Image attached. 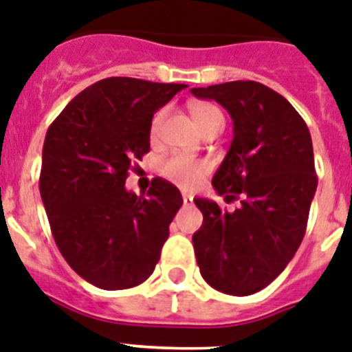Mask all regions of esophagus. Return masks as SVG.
Instances as JSON below:
<instances>
[{"mask_svg": "<svg viewBox=\"0 0 352 352\" xmlns=\"http://www.w3.org/2000/svg\"><path fill=\"white\" fill-rule=\"evenodd\" d=\"M192 203V196L190 194H183V205H190Z\"/></svg>", "mask_w": 352, "mask_h": 352, "instance_id": "esophagus-1", "label": "esophagus"}]
</instances>
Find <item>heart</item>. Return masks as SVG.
<instances>
[{
  "mask_svg": "<svg viewBox=\"0 0 352 352\" xmlns=\"http://www.w3.org/2000/svg\"><path fill=\"white\" fill-rule=\"evenodd\" d=\"M190 115H192L196 126L201 129V133H208L214 129H223L225 127V115L217 106L208 102H197L190 106ZM165 111H158L151 122V136L158 133L162 122H164ZM208 173V164L203 160L187 158V156H173L165 160L162 164V174L165 178L176 183L182 188H192L201 178Z\"/></svg>",
  "mask_w": 352,
  "mask_h": 352,
  "instance_id": "heart-1",
  "label": "heart"
}]
</instances>
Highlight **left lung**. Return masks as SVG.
Listing matches in <instances>:
<instances>
[{"instance_id": "left-lung-1", "label": "left lung", "mask_w": 352, "mask_h": 352, "mask_svg": "<svg viewBox=\"0 0 352 352\" xmlns=\"http://www.w3.org/2000/svg\"><path fill=\"white\" fill-rule=\"evenodd\" d=\"M221 104L234 120V140L212 185L226 203L196 197L203 214L192 235L201 277L214 289L246 297L280 275L300 246L316 192L311 135L297 109L268 86L234 80L192 88Z\"/></svg>"}]
</instances>
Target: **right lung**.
I'll list each match as a JSON object with an SVG mask.
<instances>
[{"mask_svg":"<svg viewBox=\"0 0 352 352\" xmlns=\"http://www.w3.org/2000/svg\"><path fill=\"white\" fill-rule=\"evenodd\" d=\"M183 88L102 78L48 127L39 190L55 245L75 274L100 289L138 286L155 272L183 205L164 178L151 182L145 197L124 187L135 160L149 153L153 115Z\"/></svg>","mask_w":352,"mask_h":352,"instance_id":"add662e5","label":"right lung"}]
</instances>
